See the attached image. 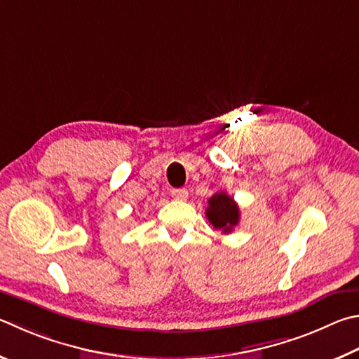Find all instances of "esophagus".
I'll return each instance as SVG.
<instances>
[{
    "label": "esophagus",
    "mask_w": 359,
    "mask_h": 359,
    "mask_svg": "<svg viewBox=\"0 0 359 359\" xmlns=\"http://www.w3.org/2000/svg\"><path fill=\"white\" fill-rule=\"evenodd\" d=\"M171 196L175 201H185L188 198V191L185 190V188H174V190L171 191Z\"/></svg>",
    "instance_id": "34e87169"
}]
</instances>
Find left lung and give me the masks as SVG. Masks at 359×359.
Segmentation results:
<instances>
[{
  "label": "left lung",
  "instance_id": "8db88e82",
  "mask_svg": "<svg viewBox=\"0 0 359 359\" xmlns=\"http://www.w3.org/2000/svg\"><path fill=\"white\" fill-rule=\"evenodd\" d=\"M205 217L208 219V223H212L215 229L229 233L232 232L233 227L238 224L240 210L233 198H231L229 194L224 191H218L208 199Z\"/></svg>",
  "mask_w": 359,
  "mask_h": 359
}]
</instances>
